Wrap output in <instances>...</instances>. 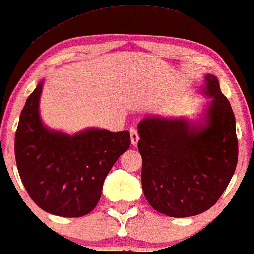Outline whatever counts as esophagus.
<instances>
[{
	"instance_id": "obj_1",
	"label": "esophagus",
	"mask_w": 254,
	"mask_h": 254,
	"mask_svg": "<svg viewBox=\"0 0 254 254\" xmlns=\"http://www.w3.org/2000/svg\"><path fill=\"white\" fill-rule=\"evenodd\" d=\"M130 139H132V144L135 146L136 144H138V140H139V133H138V129L136 128L132 127L130 128Z\"/></svg>"
}]
</instances>
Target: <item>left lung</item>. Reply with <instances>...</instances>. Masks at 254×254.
<instances>
[{"mask_svg":"<svg viewBox=\"0 0 254 254\" xmlns=\"http://www.w3.org/2000/svg\"><path fill=\"white\" fill-rule=\"evenodd\" d=\"M213 97L204 127L186 120L146 118L139 124L142 191L153 209L187 217L213 207L238 163L235 116L215 76L207 74Z\"/></svg>","mask_w":254,"mask_h":254,"instance_id":"1","label":"left lung"}]
</instances>
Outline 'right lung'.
I'll return each instance as SVG.
<instances>
[{
  "label": "right lung",
  "instance_id": "add662e5",
  "mask_svg": "<svg viewBox=\"0 0 254 254\" xmlns=\"http://www.w3.org/2000/svg\"><path fill=\"white\" fill-rule=\"evenodd\" d=\"M43 83L27 98L15 132L17 171L29 197L53 215L79 217L96 207L103 182L130 146L129 132H50L39 118Z\"/></svg>",
  "mask_w": 254,
  "mask_h": 254
}]
</instances>
